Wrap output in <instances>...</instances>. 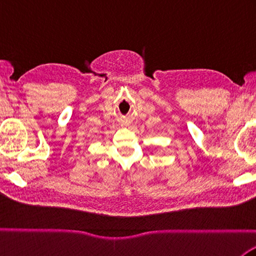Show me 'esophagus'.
I'll return each mask as SVG.
<instances>
[{"mask_svg": "<svg viewBox=\"0 0 256 256\" xmlns=\"http://www.w3.org/2000/svg\"><path fill=\"white\" fill-rule=\"evenodd\" d=\"M122 124H123V125H126V122H123Z\"/></svg>", "mask_w": 256, "mask_h": 256, "instance_id": "34e87169", "label": "esophagus"}]
</instances>
